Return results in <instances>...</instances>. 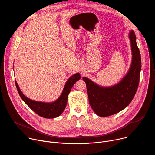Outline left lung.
I'll use <instances>...</instances> for the list:
<instances>
[{"label":"left lung","instance_id":"left-lung-1","mask_svg":"<svg viewBox=\"0 0 155 155\" xmlns=\"http://www.w3.org/2000/svg\"><path fill=\"white\" fill-rule=\"evenodd\" d=\"M132 51V63L124 78L117 84L100 86L91 80L83 77L86 84L90 104L93 111L102 117L120 112L133 99L138 88L141 70V58L134 31L129 34Z\"/></svg>","mask_w":155,"mask_h":155}]
</instances>
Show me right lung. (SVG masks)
<instances>
[{
  "label": "right lung",
  "instance_id": "add662e5",
  "mask_svg": "<svg viewBox=\"0 0 155 155\" xmlns=\"http://www.w3.org/2000/svg\"><path fill=\"white\" fill-rule=\"evenodd\" d=\"M79 73H77L71 76L66 81L64 90L59 97L53 102H43L31 100L26 97L21 92L18 84L15 81L16 86L18 93L23 101L39 116L45 118H53L59 117L65 110L68 102V97L75 83L80 79Z\"/></svg>",
  "mask_w": 155,
  "mask_h": 155
}]
</instances>
